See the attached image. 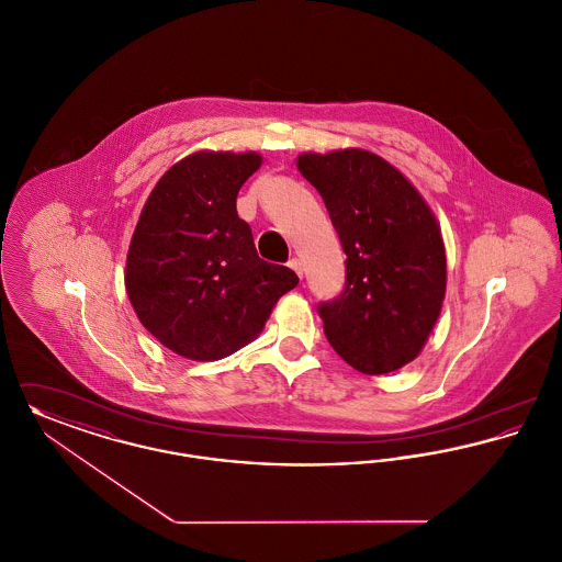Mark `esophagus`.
Returning a JSON list of instances; mask_svg holds the SVG:
<instances>
[{
    "instance_id": "34e87169",
    "label": "esophagus",
    "mask_w": 562,
    "mask_h": 562,
    "mask_svg": "<svg viewBox=\"0 0 562 562\" xmlns=\"http://www.w3.org/2000/svg\"><path fill=\"white\" fill-rule=\"evenodd\" d=\"M289 268L293 269L294 273H296L299 278H303V263H301L296 257L289 261Z\"/></svg>"
}]
</instances>
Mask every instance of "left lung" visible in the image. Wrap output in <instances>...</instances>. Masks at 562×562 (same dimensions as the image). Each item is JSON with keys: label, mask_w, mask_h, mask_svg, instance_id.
I'll return each instance as SVG.
<instances>
[{"label": "left lung", "mask_w": 562, "mask_h": 562, "mask_svg": "<svg viewBox=\"0 0 562 562\" xmlns=\"http://www.w3.org/2000/svg\"><path fill=\"white\" fill-rule=\"evenodd\" d=\"M346 252V286L318 314L333 349L367 374L417 358L440 316L447 257L428 204L401 172L364 149L303 154Z\"/></svg>", "instance_id": "left-lung-1"}]
</instances>
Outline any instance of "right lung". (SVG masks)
<instances>
[{
  "label": "right lung",
  "instance_id": "obj_1",
  "mask_svg": "<svg viewBox=\"0 0 562 562\" xmlns=\"http://www.w3.org/2000/svg\"><path fill=\"white\" fill-rule=\"evenodd\" d=\"M259 154L200 151L175 164L147 198L126 259L140 324L189 360H221L252 341L299 284L293 269L259 259L236 211Z\"/></svg>",
  "mask_w": 562,
  "mask_h": 562
}]
</instances>
